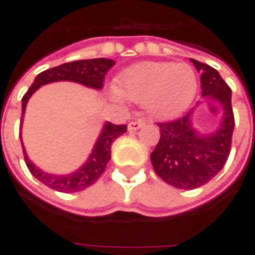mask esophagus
<instances>
[{
	"label": "esophagus",
	"instance_id": "34e87169",
	"mask_svg": "<svg viewBox=\"0 0 255 255\" xmlns=\"http://www.w3.org/2000/svg\"><path fill=\"white\" fill-rule=\"evenodd\" d=\"M143 126H144V122H143V121H132V122L129 123L128 129H129L130 132H134V130H139Z\"/></svg>",
	"mask_w": 255,
	"mask_h": 255
}]
</instances>
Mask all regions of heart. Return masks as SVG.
Instances as JSON below:
<instances>
[{"instance_id":"heart-1","label":"heart","mask_w":255,"mask_h":255,"mask_svg":"<svg viewBox=\"0 0 255 255\" xmlns=\"http://www.w3.org/2000/svg\"><path fill=\"white\" fill-rule=\"evenodd\" d=\"M199 89L194 71L186 64L140 62L125 69L116 78L115 101L123 96L142 103L146 112L159 119L184 112Z\"/></svg>"}]
</instances>
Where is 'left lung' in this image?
<instances>
[{
    "mask_svg": "<svg viewBox=\"0 0 255 255\" xmlns=\"http://www.w3.org/2000/svg\"><path fill=\"white\" fill-rule=\"evenodd\" d=\"M200 72L201 96L220 105V125L211 133H200L193 125L194 109L183 118L159 123L160 139L150 154L156 174L177 189L191 190L210 181L224 167L230 154L234 115L231 89L209 65L190 59Z\"/></svg>",
    "mask_w": 255,
    "mask_h": 255,
    "instance_id": "8db88e82",
    "label": "left lung"
}]
</instances>
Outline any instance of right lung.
Segmentation results:
<instances>
[{"instance_id": "1", "label": "right lung", "mask_w": 255, "mask_h": 255, "mask_svg": "<svg viewBox=\"0 0 255 255\" xmlns=\"http://www.w3.org/2000/svg\"><path fill=\"white\" fill-rule=\"evenodd\" d=\"M113 65H115L113 59L96 58V59H82V61H74L69 64H62L41 72L35 78L34 84L31 85V88L22 98L21 118L24 119L25 108L29 98L41 86L52 84V82H59V81H71V82H76V84L84 85L96 91H101L103 88V78ZM126 130H128L126 125H113L111 122L105 123L86 162L79 169L68 174H52V173L41 170L38 166H35L34 163L29 160L22 144L25 163L29 171L32 173V176L36 177L41 183H44L45 186H48L49 189L62 191V193L82 191L88 189L89 186H92L93 183L102 176V173L106 169V164L111 160L112 143L119 136H122ZM19 137H21V133H19Z\"/></svg>"}]
</instances>
